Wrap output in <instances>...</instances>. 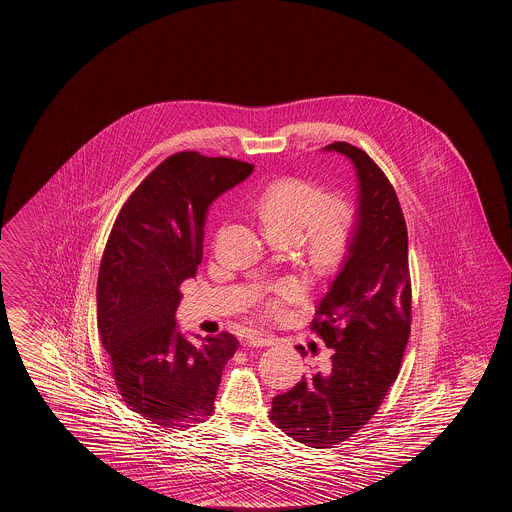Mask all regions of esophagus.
Masks as SVG:
<instances>
[{"instance_id":"34e87169","label":"esophagus","mask_w":512,"mask_h":512,"mask_svg":"<svg viewBox=\"0 0 512 512\" xmlns=\"http://www.w3.org/2000/svg\"><path fill=\"white\" fill-rule=\"evenodd\" d=\"M274 338L272 336H266L263 332H251L248 338H246V345L249 347H268V345H274Z\"/></svg>"}]
</instances>
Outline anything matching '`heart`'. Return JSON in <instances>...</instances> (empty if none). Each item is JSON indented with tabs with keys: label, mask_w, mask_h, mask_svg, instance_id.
<instances>
[{
	"label": "heart",
	"mask_w": 512,
	"mask_h": 512,
	"mask_svg": "<svg viewBox=\"0 0 512 512\" xmlns=\"http://www.w3.org/2000/svg\"><path fill=\"white\" fill-rule=\"evenodd\" d=\"M255 214L268 238L281 242L298 238L304 259L321 276L338 272L353 248L357 231L353 204L326 195L323 187L308 180L279 178L268 184L255 201ZM300 295L302 287L289 281L264 302L263 311L278 315L283 304L295 302Z\"/></svg>",
	"instance_id": "1"
}]
</instances>
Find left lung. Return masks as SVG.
I'll use <instances>...</instances> for the list:
<instances>
[{
  "mask_svg": "<svg viewBox=\"0 0 512 512\" xmlns=\"http://www.w3.org/2000/svg\"><path fill=\"white\" fill-rule=\"evenodd\" d=\"M323 150L349 157L358 182L353 248L311 323L332 355L270 409L281 432L313 449L338 445L368 424L398 377L411 334L407 227L396 191L357 146L332 142ZM296 349L308 357L302 345Z\"/></svg>",
  "mask_w": 512,
  "mask_h": 512,
  "instance_id": "left-lung-1",
  "label": "left lung"
}]
</instances>
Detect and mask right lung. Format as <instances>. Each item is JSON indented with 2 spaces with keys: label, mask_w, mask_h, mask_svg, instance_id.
I'll use <instances>...</instances> for the list:
<instances>
[{
  "label": "right lung",
  "mask_w": 512,
  "mask_h": 512,
  "mask_svg": "<svg viewBox=\"0 0 512 512\" xmlns=\"http://www.w3.org/2000/svg\"><path fill=\"white\" fill-rule=\"evenodd\" d=\"M253 165L180 152L157 165L110 231L97 278V328L127 407L161 428L214 413L221 372L238 347L229 332L187 340L176 328L180 285L197 276L210 204Z\"/></svg>",
  "instance_id": "right-lung-1"
}]
</instances>
